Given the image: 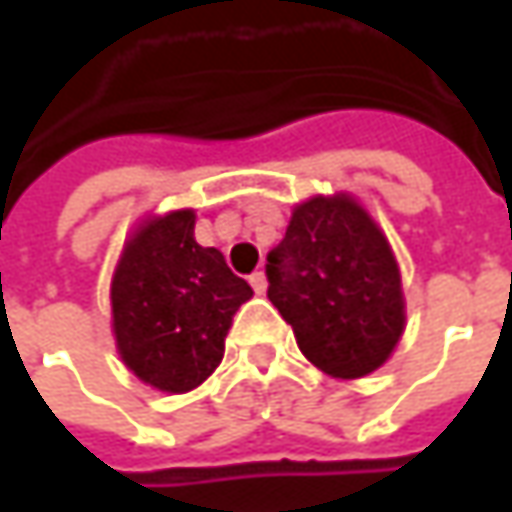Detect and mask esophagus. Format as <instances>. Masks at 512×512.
<instances>
[{
    "mask_svg": "<svg viewBox=\"0 0 512 512\" xmlns=\"http://www.w3.org/2000/svg\"><path fill=\"white\" fill-rule=\"evenodd\" d=\"M250 285H253V290H256V293H265V290H267V276L262 273V270H256V273L250 276Z\"/></svg>",
    "mask_w": 512,
    "mask_h": 512,
    "instance_id": "1",
    "label": "esophagus"
}]
</instances>
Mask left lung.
Here are the masks:
<instances>
[{
	"label": "left lung",
	"instance_id": "obj_1",
	"mask_svg": "<svg viewBox=\"0 0 512 512\" xmlns=\"http://www.w3.org/2000/svg\"><path fill=\"white\" fill-rule=\"evenodd\" d=\"M267 299L296 344L333 379L379 370L404 333L402 273L376 219L350 193L293 207L267 253Z\"/></svg>",
	"mask_w": 512,
	"mask_h": 512
}]
</instances>
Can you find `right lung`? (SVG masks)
<instances>
[{"label": "right lung", "instance_id": "1", "mask_svg": "<svg viewBox=\"0 0 512 512\" xmlns=\"http://www.w3.org/2000/svg\"><path fill=\"white\" fill-rule=\"evenodd\" d=\"M193 227L190 207L145 219L110 282L116 350L133 376L162 393L205 382L225 356L233 313L253 296L216 247L196 242Z\"/></svg>", "mask_w": 512, "mask_h": 512}]
</instances>
